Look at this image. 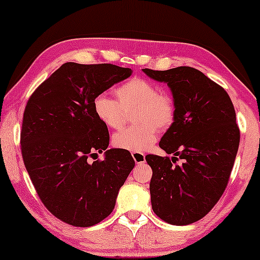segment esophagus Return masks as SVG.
I'll return each instance as SVG.
<instances>
[{"label": "esophagus", "instance_id": "obj_1", "mask_svg": "<svg viewBox=\"0 0 260 260\" xmlns=\"http://www.w3.org/2000/svg\"><path fill=\"white\" fill-rule=\"evenodd\" d=\"M131 155H133V158L135 159V162H136L137 165H141V163L145 162V155L143 154V152L133 151L131 152Z\"/></svg>", "mask_w": 260, "mask_h": 260}]
</instances>
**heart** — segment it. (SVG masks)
<instances>
[{"instance_id": "obj_1", "label": "heart", "mask_w": 260, "mask_h": 260, "mask_svg": "<svg viewBox=\"0 0 260 260\" xmlns=\"http://www.w3.org/2000/svg\"><path fill=\"white\" fill-rule=\"evenodd\" d=\"M116 99L99 93L92 101L95 118L109 129H118L125 120L127 111L136 122L113 136L116 148L131 151L147 150L155 143L161 129L169 127L175 120V99L169 92L159 91L151 80L135 77L120 84L115 90Z\"/></svg>"}]
</instances>
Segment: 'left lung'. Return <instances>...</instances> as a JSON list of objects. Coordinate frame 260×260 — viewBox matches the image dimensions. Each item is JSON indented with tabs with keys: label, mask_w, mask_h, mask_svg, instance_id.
Here are the masks:
<instances>
[{
	"label": "left lung",
	"mask_w": 260,
	"mask_h": 260,
	"mask_svg": "<svg viewBox=\"0 0 260 260\" xmlns=\"http://www.w3.org/2000/svg\"><path fill=\"white\" fill-rule=\"evenodd\" d=\"M143 72L168 84L176 104L175 120L158 144L174 157L145 156L152 211L172 225H189L209 213L229 183L240 142L236 110L225 88L193 67Z\"/></svg>",
	"instance_id": "1"
}]
</instances>
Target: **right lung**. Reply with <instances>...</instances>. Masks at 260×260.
Here are the masks:
<instances>
[{"mask_svg":"<svg viewBox=\"0 0 260 260\" xmlns=\"http://www.w3.org/2000/svg\"><path fill=\"white\" fill-rule=\"evenodd\" d=\"M133 73L112 63L66 62L28 99L21 152L35 190L55 218L76 227L101 222L135 167L124 149H109V130L95 118L92 101Z\"/></svg>","mask_w":260,"mask_h":260,"instance_id":"right-lung-1","label":"right lung"}]
</instances>
